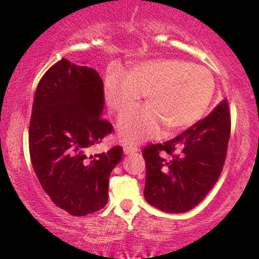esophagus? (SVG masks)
<instances>
[{
    "label": "esophagus",
    "instance_id": "34e87169",
    "mask_svg": "<svg viewBox=\"0 0 259 259\" xmlns=\"http://www.w3.org/2000/svg\"><path fill=\"white\" fill-rule=\"evenodd\" d=\"M139 151L138 146H133V145H125L124 146V153L125 154H130V153H135Z\"/></svg>",
    "mask_w": 259,
    "mask_h": 259
}]
</instances>
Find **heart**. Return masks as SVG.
<instances>
[{
    "instance_id": "heart-1",
    "label": "heart",
    "mask_w": 259,
    "mask_h": 259,
    "mask_svg": "<svg viewBox=\"0 0 259 259\" xmlns=\"http://www.w3.org/2000/svg\"><path fill=\"white\" fill-rule=\"evenodd\" d=\"M214 89L209 70L179 59H151L126 76L111 74L105 80L107 105L117 114L133 109L141 94L146 95L148 106L129 112L118 123L119 138L127 144L156 138L164 127L177 133L194 125L206 113Z\"/></svg>"
}]
</instances>
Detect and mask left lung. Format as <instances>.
I'll return each mask as SVG.
<instances>
[{"label": "left lung", "instance_id": "left-lung-1", "mask_svg": "<svg viewBox=\"0 0 259 259\" xmlns=\"http://www.w3.org/2000/svg\"><path fill=\"white\" fill-rule=\"evenodd\" d=\"M228 100L173 140L142 150L146 163L145 198L167 213L197 206L221 177L230 139Z\"/></svg>", "mask_w": 259, "mask_h": 259}]
</instances>
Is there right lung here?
Segmentation results:
<instances>
[{
    "label": "right lung",
    "instance_id": "add662e5",
    "mask_svg": "<svg viewBox=\"0 0 259 259\" xmlns=\"http://www.w3.org/2000/svg\"><path fill=\"white\" fill-rule=\"evenodd\" d=\"M103 81L96 70L65 58L38 81L29 125V152L41 186L72 215L97 212L108 201V180L123 148L88 156L112 134L103 119Z\"/></svg>",
    "mask_w": 259,
    "mask_h": 259
}]
</instances>
